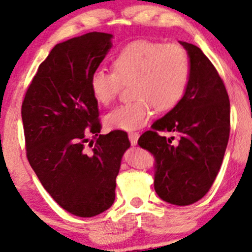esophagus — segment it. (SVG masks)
<instances>
[{
    "label": "esophagus",
    "instance_id": "1",
    "mask_svg": "<svg viewBox=\"0 0 252 252\" xmlns=\"http://www.w3.org/2000/svg\"><path fill=\"white\" fill-rule=\"evenodd\" d=\"M139 136H140V135L137 134V132H130V134L128 135L129 141H130L131 145H136L137 140H139Z\"/></svg>",
    "mask_w": 252,
    "mask_h": 252
}]
</instances>
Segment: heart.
I'll list each match as a JSON object with an SVG mask.
<instances>
[{"mask_svg":"<svg viewBox=\"0 0 252 252\" xmlns=\"http://www.w3.org/2000/svg\"><path fill=\"white\" fill-rule=\"evenodd\" d=\"M113 70L95 69L91 75V92L99 104L107 106L118 94L121 82L132 84L136 100L118 106L105 117L107 128L132 131L142 128L158 110L172 109L183 98L191 76L188 51L178 44L136 40L115 56Z\"/></svg>","mask_w":252,"mask_h":252,"instance_id":"1","label":"heart"}]
</instances>
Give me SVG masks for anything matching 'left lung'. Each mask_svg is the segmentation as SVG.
Listing matches in <instances>:
<instances>
[{
    "label": "left lung",
    "mask_w": 252,
    "mask_h": 252,
    "mask_svg": "<svg viewBox=\"0 0 252 252\" xmlns=\"http://www.w3.org/2000/svg\"><path fill=\"white\" fill-rule=\"evenodd\" d=\"M189 54L191 76L183 98L143 132L139 146L154 158V189L176 206L197 202L217 178L229 137V100L225 85L202 50L179 41ZM167 131L179 136L166 139Z\"/></svg>",
    "instance_id": "left-lung-1"
}]
</instances>
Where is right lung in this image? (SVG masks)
<instances>
[{
  "label": "right lung",
  "instance_id": "obj_1",
  "mask_svg": "<svg viewBox=\"0 0 252 252\" xmlns=\"http://www.w3.org/2000/svg\"><path fill=\"white\" fill-rule=\"evenodd\" d=\"M112 38L90 32L55 45L21 107L30 165L50 196L81 218L112 206L122 157L130 147L126 132L99 134L98 101L91 92V75L112 48Z\"/></svg>",
  "mask_w": 252,
  "mask_h": 252
}]
</instances>
